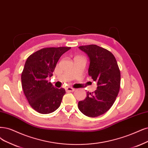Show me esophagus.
I'll return each mask as SVG.
<instances>
[{"instance_id": "esophagus-1", "label": "esophagus", "mask_w": 148, "mask_h": 148, "mask_svg": "<svg viewBox=\"0 0 148 148\" xmlns=\"http://www.w3.org/2000/svg\"><path fill=\"white\" fill-rule=\"evenodd\" d=\"M75 91V89L72 88V87H68V88H66V91L67 92H73V91Z\"/></svg>"}]
</instances>
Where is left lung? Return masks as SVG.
Masks as SVG:
<instances>
[{
    "mask_svg": "<svg viewBox=\"0 0 148 148\" xmlns=\"http://www.w3.org/2000/svg\"><path fill=\"white\" fill-rule=\"evenodd\" d=\"M90 58L88 74L97 82V90L87 92L78 108L85 115L95 118L107 112L115 101L120 88L121 74L113 53L95 45L79 46Z\"/></svg>",
    "mask_w": 148,
    "mask_h": 148,
    "instance_id": "obj_1",
    "label": "left lung"
}]
</instances>
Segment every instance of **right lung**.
Returning <instances> with one entry per match:
<instances>
[{"mask_svg":"<svg viewBox=\"0 0 148 148\" xmlns=\"http://www.w3.org/2000/svg\"><path fill=\"white\" fill-rule=\"evenodd\" d=\"M70 47L42 48L27 58L21 74L22 87L30 106L37 112L48 114L56 111L66 93L49 82L57 63Z\"/></svg>","mask_w":148,"mask_h":148,"instance_id":"add662e5","label":"right lung"}]
</instances>
